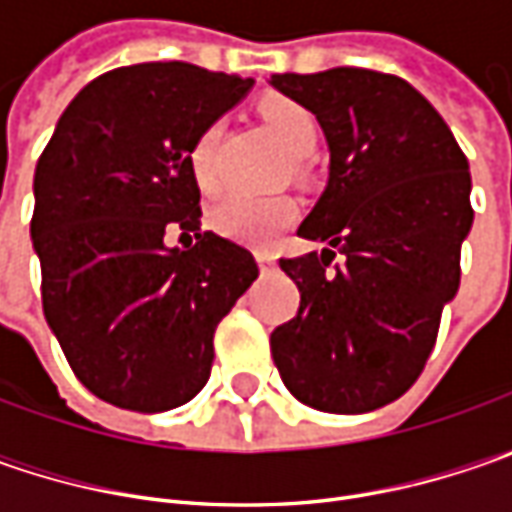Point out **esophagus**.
Listing matches in <instances>:
<instances>
[{"instance_id":"obj_1","label":"esophagus","mask_w":512,"mask_h":512,"mask_svg":"<svg viewBox=\"0 0 512 512\" xmlns=\"http://www.w3.org/2000/svg\"><path fill=\"white\" fill-rule=\"evenodd\" d=\"M256 262H259L262 270H270V267H273V256H270V253H256Z\"/></svg>"}]
</instances>
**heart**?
I'll return each mask as SVG.
<instances>
[{"label":"heart","mask_w":512,"mask_h":512,"mask_svg":"<svg viewBox=\"0 0 512 512\" xmlns=\"http://www.w3.org/2000/svg\"><path fill=\"white\" fill-rule=\"evenodd\" d=\"M262 119L267 130L279 139V145L290 156H305L316 145V119L313 113L293 102V99H267L262 105ZM225 122L216 119L199 130V136L190 142L187 162L193 170V179L202 187H216V148L222 142ZM210 219L216 230H222L230 239H239L247 245H273L287 227L296 225L299 219V205L287 196H253V193H227L222 196L213 210Z\"/></svg>","instance_id":"b5f03b06"}]
</instances>
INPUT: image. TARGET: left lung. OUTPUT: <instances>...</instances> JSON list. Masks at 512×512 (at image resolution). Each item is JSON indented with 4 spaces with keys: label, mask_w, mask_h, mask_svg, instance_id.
Returning <instances> with one entry per match:
<instances>
[{
    "label": "left lung",
    "mask_w": 512,
    "mask_h": 512,
    "mask_svg": "<svg viewBox=\"0 0 512 512\" xmlns=\"http://www.w3.org/2000/svg\"><path fill=\"white\" fill-rule=\"evenodd\" d=\"M325 130L330 176L299 227L333 250L282 259L299 313L270 333L285 387L316 410L367 413L419 379L473 225L470 165L413 85L364 68L276 73ZM339 252L343 265L329 267Z\"/></svg>",
    "instance_id": "left-lung-1"
}]
</instances>
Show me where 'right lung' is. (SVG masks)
<instances>
[{"label": "right lung", "mask_w": 512, "mask_h": 512, "mask_svg": "<svg viewBox=\"0 0 512 512\" xmlns=\"http://www.w3.org/2000/svg\"><path fill=\"white\" fill-rule=\"evenodd\" d=\"M253 79L187 62L102 73L76 93L33 176L42 307L76 379L102 402L162 413L210 376L213 333L259 267L202 230L187 162L199 130ZM180 241L167 245V230Z\"/></svg>", "instance_id": "right-lung-1"}]
</instances>
